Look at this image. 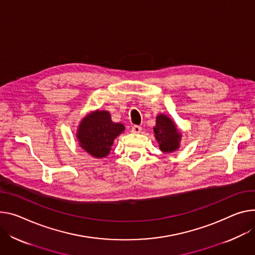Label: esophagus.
Listing matches in <instances>:
<instances>
[{
    "instance_id": "1",
    "label": "esophagus",
    "mask_w": 255,
    "mask_h": 255,
    "mask_svg": "<svg viewBox=\"0 0 255 255\" xmlns=\"http://www.w3.org/2000/svg\"><path fill=\"white\" fill-rule=\"evenodd\" d=\"M141 126H138V125H134L133 127H132V129H131V131H132V133H140L141 132Z\"/></svg>"
}]
</instances>
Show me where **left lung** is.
Instances as JSON below:
<instances>
[{
	"label": "left lung",
	"instance_id": "1",
	"mask_svg": "<svg viewBox=\"0 0 255 255\" xmlns=\"http://www.w3.org/2000/svg\"><path fill=\"white\" fill-rule=\"evenodd\" d=\"M153 132L161 151L171 152L179 147L181 134L177 130L173 121L167 116H157L156 125L153 128Z\"/></svg>",
	"mask_w": 255,
	"mask_h": 255
}]
</instances>
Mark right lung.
<instances>
[{
    "label": "right lung",
    "instance_id": "obj_1",
    "mask_svg": "<svg viewBox=\"0 0 255 255\" xmlns=\"http://www.w3.org/2000/svg\"><path fill=\"white\" fill-rule=\"evenodd\" d=\"M125 127L114 123L107 111H97L85 117L78 128L77 139L80 146L95 157H105L110 153L114 139Z\"/></svg>",
    "mask_w": 255,
    "mask_h": 255
}]
</instances>
